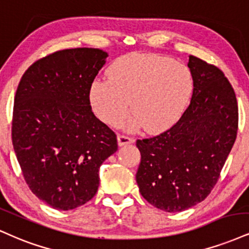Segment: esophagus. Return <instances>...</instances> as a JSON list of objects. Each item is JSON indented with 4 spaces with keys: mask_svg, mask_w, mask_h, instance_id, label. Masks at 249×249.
<instances>
[{
    "mask_svg": "<svg viewBox=\"0 0 249 249\" xmlns=\"http://www.w3.org/2000/svg\"><path fill=\"white\" fill-rule=\"evenodd\" d=\"M117 139H118V145L119 146H125V145H128V143H133L134 142V139H132V138L123 136V134H118Z\"/></svg>",
    "mask_w": 249,
    "mask_h": 249,
    "instance_id": "34e87169",
    "label": "esophagus"
}]
</instances>
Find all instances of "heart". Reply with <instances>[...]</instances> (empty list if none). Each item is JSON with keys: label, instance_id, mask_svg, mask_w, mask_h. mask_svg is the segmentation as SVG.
<instances>
[{"label": "heart", "instance_id": "1", "mask_svg": "<svg viewBox=\"0 0 249 249\" xmlns=\"http://www.w3.org/2000/svg\"><path fill=\"white\" fill-rule=\"evenodd\" d=\"M193 87L191 71L183 62L132 53L112 62L107 80L92 82L89 97L95 112L107 124H119L130 103L131 126L160 133L173 126L183 112Z\"/></svg>", "mask_w": 249, "mask_h": 249}]
</instances>
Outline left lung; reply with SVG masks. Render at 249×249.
<instances>
[{"instance_id":"8db88e82","label":"left lung","mask_w":249,"mask_h":249,"mask_svg":"<svg viewBox=\"0 0 249 249\" xmlns=\"http://www.w3.org/2000/svg\"><path fill=\"white\" fill-rule=\"evenodd\" d=\"M188 67L194 80L189 107L166 132L137 140L140 194L166 212L184 211L206 198L238 131L235 94L223 71L194 55Z\"/></svg>"}]
</instances>
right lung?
<instances>
[{"label":"right lung","instance_id":"1","mask_svg":"<svg viewBox=\"0 0 249 249\" xmlns=\"http://www.w3.org/2000/svg\"><path fill=\"white\" fill-rule=\"evenodd\" d=\"M107 58L100 49L58 51L30 66L17 88L15 153L32 193L56 210L90 200L101 164L118 149L116 134L94 115L89 98Z\"/></svg>","mask_w":249,"mask_h":249}]
</instances>
